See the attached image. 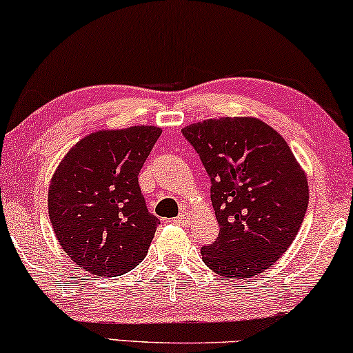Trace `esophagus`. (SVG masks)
I'll list each match as a JSON object with an SVG mask.
<instances>
[{
  "label": "esophagus",
  "mask_w": 353,
  "mask_h": 353,
  "mask_svg": "<svg viewBox=\"0 0 353 353\" xmlns=\"http://www.w3.org/2000/svg\"><path fill=\"white\" fill-rule=\"evenodd\" d=\"M175 222H176V223H181V225H185V223L190 222V214H188V212H181L180 216H178V217L175 219Z\"/></svg>",
  "instance_id": "34e87169"
}]
</instances>
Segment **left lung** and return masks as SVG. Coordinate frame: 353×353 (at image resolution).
Returning a JSON list of instances; mask_svg holds the SVG:
<instances>
[{
    "instance_id": "8db88e82",
    "label": "left lung",
    "mask_w": 353,
    "mask_h": 353,
    "mask_svg": "<svg viewBox=\"0 0 353 353\" xmlns=\"http://www.w3.org/2000/svg\"><path fill=\"white\" fill-rule=\"evenodd\" d=\"M210 178L219 236L201 248L223 277L248 279L285 253L308 208V181L285 139L256 118H217L181 130Z\"/></svg>"
}]
</instances>
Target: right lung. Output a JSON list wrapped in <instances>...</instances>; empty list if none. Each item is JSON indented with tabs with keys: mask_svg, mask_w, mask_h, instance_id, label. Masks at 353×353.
Returning a JSON list of instances; mask_svg holds the SVG:
<instances>
[{
	"mask_svg": "<svg viewBox=\"0 0 353 353\" xmlns=\"http://www.w3.org/2000/svg\"><path fill=\"white\" fill-rule=\"evenodd\" d=\"M160 128L97 131L61 160L48 190L50 222L77 266L102 277L134 269L148 254L159 219L139 176Z\"/></svg>",
	"mask_w": 353,
	"mask_h": 353,
	"instance_id": "obj_1",
	"label": "right lung"
}]
</instances>
